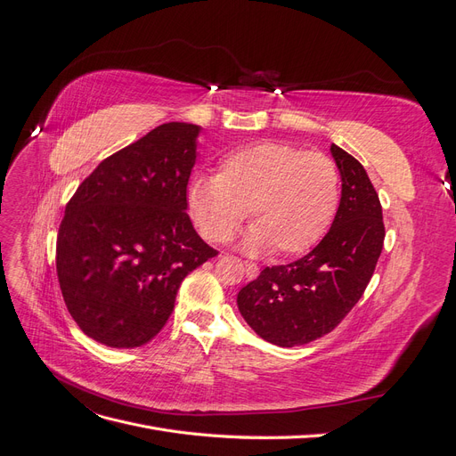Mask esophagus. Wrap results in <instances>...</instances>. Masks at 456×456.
Returning a JSON list of instances; mask_svg holds the SVG:
<instances>
[{
	"instance_id": "obj_1",
	"label": "esophagus",
	"mask_w": 456,
	"mask_h": 456,
	"mask_svg": "<svg viewBox=\"0 0 456 456\" xmlns=\"http://www.w3.org/2000/svg\"><path fill=\"white\" fill-rule=\"evenodd\" d=\"M245 272H247V278H256L258 266L253 265V262H245Z\"/></svg>"
}]
</instances>
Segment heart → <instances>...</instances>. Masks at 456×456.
I'll return each mask as SVG.
<instances>
[{
  "mask_svg": "<svg viewBox=\"0 0 456 456\" xmlns=\"http://www.w3.org/2000/svg\"><path fill=\"white\" fill-rule=\"evenodd\" d=\"M340 175L322 151L289 142H255L228 151L216 176L198 175L188 209L213 243H226L251 213L243 249L297 256L322 241L338 211Z\"/></svg>",
  "mask_w": 456,
  "mask_h": 456,
  "instance_id": "1",
  "label": "heart"
}]
</instances>
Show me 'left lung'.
<instances>
[{
  "label": "left lung",
  "mask_w": 456,
  "mask_h": 456,
  "mask_svg": "<svg viewBox=\"0 0 456 456\" xmlns=\"http://www.w3.org/2000/svg\"><path fill=\"white\" fill-rule=\"evenodd\" d=\"M330 156L342 181L333 226L306 256L265 268L238 293L243 320L281 348L330 333L362 298L382 253V207L367 171L337 144Z\"/></svg>",
  "instance_id": "8db88e82"
}]
</instances>
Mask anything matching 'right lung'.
Wrapping results in <instances>:
<instances>
[{
	"label": "right lung",
	"instance_id": "1",
	"mask_svg": "<svg viewBox=\"0 0 456 456\" xmlns=\"http://www.w3.org/2000/svg\"><path fill=\"white\" fill-rule=\"evenodd\" d=\"M200 133L191 123H163L106 158L66 205L61 291L79 329L104 346L154 338L183 280L216 256L186 213Z\"/></svg>",
	"mask_w": 456,
	"mask_h": 456
}]
</instances>
